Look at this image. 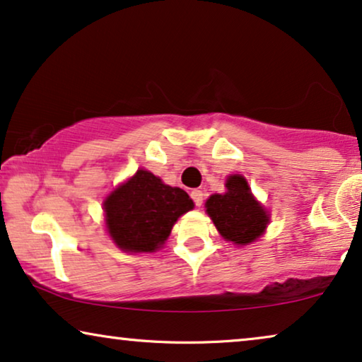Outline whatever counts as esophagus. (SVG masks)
<instances>
[{
	"label": "esophagus",
	"mask_w": 362,
	"mask_h": 362,
	"mask_svg": "<svg viewBox=\"0 0 362 362\" xmlns=\"http://www.w3.org/2000/svg\"><path fill=\"white\" fill-rule=\"evenodd\" d=\"M190 197H192V200L195 202L197 206H202V203H203V192L202 190H192Z\"/></svg>",
	"instance_id": "esophagus-1"
}]
</instances>
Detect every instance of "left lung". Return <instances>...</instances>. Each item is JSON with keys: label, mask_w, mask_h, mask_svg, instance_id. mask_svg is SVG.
I'll return each instance as SVG.
<instances>
[{"label": "left lung", "mask_w": 362, "mask_h": 362, "mask_svg": "<svg viewBox=\"0 0 362 362\" xmlns=\"http://www.w3.org/2000/svg\"><path fill=\"white\" fill-rule=\"evenodd\" d=\"M208 216L226 241L246 246L266 231L269 215L251 193L247 180L234 174L226 180V192L215 193L205 203Z\"/></svg>", "instance_id": "1"}]
</instances>
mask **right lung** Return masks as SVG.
<instances>
[{"mask_svg":"<svg viewBox=\"0 0 362 362\" xmlns=\"http://www.w3.org/2000/svg\"><path fill=\"white\" fill-rule=\"evenodd\" d=\"M103 208L116 246L126 252H154L167 241L175 221L192 210L193 202L185 190L139 169L106 197Z\"/></svg>","mask_w":362,"mask_h":362,"instance_id":"right-lung-1","label":"right lung"}]
</instances>
